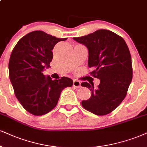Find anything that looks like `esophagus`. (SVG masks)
Returning <instances> with one entry per match:
<instances>
[{
	"label": "esophagus",
	"mask_w": 147,
	"mask_h": 147,
	"mask_svg": "<svg viewBox=\"0 0 147 147\" xmlns=\"http://www.w3.org/2000/svg\"><path fill=\"white\" fill-rule=\"evenodd\" d=\"M73 86L76 88H79L81 86V83L80 81L76 80H74L73 82Z\"/></svg>",
	"instance_id": "1"
}]
</instances>
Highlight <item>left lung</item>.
I'll return each mask as SVG.
<instances>
[{
  "label": "left lung",
  "mask_w": 147,
  "mask_h": 147,
  "mask_svg": "<svg viewBox=\"0 0 147 147\" xmlns=\"http://www.w3.org/2000/svg\"><path fill=\"white\" fill-rule=\"evenodd\" d=\"M73 39L88 48V67L93 69L90 74L100 80L97 87H94L93 82L81 84L91 91L82 106L96 115H108L122 102L131 82V57L127 45L121 36L105 29Z\"/></svg>",
  "instance_id": "8db88e82"
}]
</instances>
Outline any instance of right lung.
<instances>
[{"label":"right lung","instance_id":"obj_1","mask_svg":"<svg viewBox=\"0 0 147 147\" xmlns=\"http://www.w3.org/2000/svg\"><path fill=\"white\" fill-rule=\"evenodd\" d=\"M67 39L35 30L22 37L13 50L9 62L11 82L16 98L32 115L41 116L51 111L62 90L73 85L69 78L52 80L43 74L45 67H50L54 46Z\"/></svg>","mask_w":147,"mask_h":147}]
</instances>
